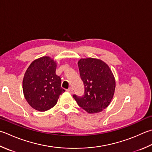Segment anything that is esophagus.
<instances>
[{
    "instance_id": "obj_1",
    "label": "esophagus",
    "mask_w": 152,
    "mask_h": 152,
    "mask_svg": "<svg viewBox=\"0 0 152 152\" xmlns=\"http://www.w3.org/2000/svg\"><path fill=\"white\" fill-rule=\"evenodd\" d=\"M66 91L68 92H69V93H70V94H72L73 93V90H72V88H69Z\"/></svg>"
}]
</instances>
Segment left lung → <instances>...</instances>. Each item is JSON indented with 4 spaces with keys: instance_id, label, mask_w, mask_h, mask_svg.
Wrapping results in <instances>:
<instances>
[{
    "instance_id": "obj_1",
    "label": "left lung",
    "mask_w": 152,
    "mask_h": 152,
    "mask_svg": "<svg viewBox=\"0 0 152 152\" xmlns=\"http://www.w3.org/2000/svg\"><path fill=\"white\" fill-rule=\"evenodd\" d=\"M84 94L74 95L78 105L88 113H97L106 109L113 97L115 79L108 64L98 58H81L78 62Z\"/></svg>"
}]
</instances>
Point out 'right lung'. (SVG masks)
Wrapping results in <instances>:
<instances>
[{"label": "right lung", "mask_w": 152, "mask_h": 152, "mask_svg": "<svg viewBox=\"0 0 152 152\" xmlns=\"http://www.w3.org/2000/svg\"><path fill=\"white\" fill-rule=\"evenodd\" d=\"M56 62L50 56L35 59L29 64L23 78V93L27 102L38 111L53 108L64 90L55 73Z\"/></svg>", "instance_id": "add662e5"}]
</instances>
